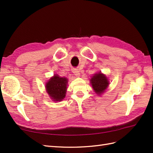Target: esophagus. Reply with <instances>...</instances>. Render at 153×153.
I'll use <instances>...</instances> for the list:
<instances>
[{"label":"esophagus","instance_id":"obj_1","mask_svg":"<svg viewBox=\"0 0 153 153\" xmlns=\"http://www.w3.org/2000/svg\"><path fill=\"white\" fill-rule=\"evenodd\" d=\"M73 73L74 74L75 76L76 77H79L80 76V73H79V71L77 70V69H74L73 70Z\"/></svg>","mask_w":153,"mask_h":153}]
</instances>
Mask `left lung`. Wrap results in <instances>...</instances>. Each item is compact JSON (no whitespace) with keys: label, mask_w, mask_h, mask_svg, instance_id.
Instances as JSON below:
<instances>
[{"label":"left lung","mask_w":153,"mask_h":153,"mask_svg":"<svg viewBox=\"0 0 153 153\" xmlns=\"http://www.w3.org/2000/svg\"><path fill=\"white\" fill-rule=\"evenodd\" d=\"M91 83L93 89L98 95H100L105 91L109 84L107 77L100 72L94 75L91 79Z\"/></svg>","instance_id":"8db88e82"}]
</instances>
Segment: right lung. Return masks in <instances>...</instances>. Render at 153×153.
Instances as JSON below:
<instances>
[{
    "label": "right lung",
    "instance_id": "1",
    "mask_svg": "<svg viewBox=\"0 0 153 153\" xmlns=\"http://www.w3.org/2000/svg\"><path fill=\"white\" fill-rule=\"evenodd\" d=\"M68 79L54 75L46 84V89L54 101H60L66 96Z\"/></svg>",
    "mask_w": 153,
    "mask_h": 153
}]
</instances>
